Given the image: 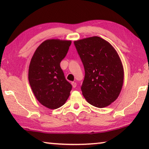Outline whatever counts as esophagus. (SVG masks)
Returning <instances> with one entry per match:
<instances>
[{
    "mask_svg": "<svg viewBox=\"0 0 149 149\" xmlns=\"http://www.w3.org/2000/svg\"><path fill=\"white\" fill-rule=\"evenodd\" d=\"M72 87L74 88L76 87V86H77V84L75 82H72Z\"/></svg>",
    "mask_w": 149,
    "mask_h": 149,
    "instance_id": "obj_1",
    "label": "esophagus"
}]
</instances>
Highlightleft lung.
<instances>
[{
  "label": "left lung",
  "instance_id": "obj_1",
  "mask_svg": "<svg viewBox=\"0 0 149 149\" xmlns=\"http://www.w3.org/2000/svg\"><path fill=\"white\" fill-rule=\"evenodd\" d=\"M74 45L85 69L83 95L94 107H108L117 99L123 86L119 55L111 44L97 36L75 41Z\"/></svg>",
  "mask_w": 149,
  "mask_h": 149
}]
</instances>
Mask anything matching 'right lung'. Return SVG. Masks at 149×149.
Here are the masks:
<instances>
[{"label": "right lung", "instance_id": "obj_1", "mask_svg": "<svg viewBox=\"0 0 149 149\" xmlns=\"http://www.w3.org/2000/svg\"><path fill=\"white\" fill-rule=\"evenodd\" d=\"M72 41L48 39L37 47L30 62L28 79L37 100L49 109H56L68 99L72 86L65 79L60 64Z\"/></svg>", "mask_w": 149, "mask_h": 149}]
</instances>
